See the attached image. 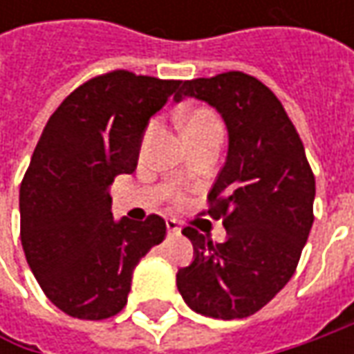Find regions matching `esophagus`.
<instances>
[{
  "mask_svg": "<svg viewBox=\"0 0 354 354\" xmlns=\"http://www.w3.org/2000/svg\"><path fill=\"white\" fill-rule=\"evenodd\" d=\"M167 232H169V234H179V232H181L179 221H175V218H167Z\"/></svg>",
  "mask_w": 354,
  "mask_h": 354,
  "instance_id": "obj_1",
  "label": "esophagus"
}]
</instances>
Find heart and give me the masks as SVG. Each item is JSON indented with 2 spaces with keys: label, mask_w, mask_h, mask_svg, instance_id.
Segmentation results:
<instances>
[{
  "label": "heart",
  "mask_w": 354,
  "mask_h": 354,
  "mask_svg": "<svg viewBox=\"0 0 354 354\" xmlns=\"http://www.w3.org/2000/svg\"><path fill=\"white\" fill-rule=\"evenodd\" d=\"M221 126L218 118L214 116L212 112L205 110V108H197L193 112H189L187 116L183 118V131L185 138L187 136H193V133H198V131H205V129H211ZM156 128V122H151L147 128H145V133H143V140H147L151 136V131Z\"/></svg>",
  "instance_id": "heart-1"
}]
</instances>
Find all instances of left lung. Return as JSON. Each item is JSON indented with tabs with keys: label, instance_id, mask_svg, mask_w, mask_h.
Wrapping results in <instances>:
<instances>
[{
	"label": "left lung",
	"instance_id": "1",
	"mask_svg": "<svg viewBox=\"0 0 354 354\" xmlns=\"http://www.w3.org/2000/svg\"><path fill=\"white\" fill-rule=\"evenodd\" d=\"M193 96L221 112L228 129L225 167L209 193L225 242L185 226L195 260L177 272L185 304L214 319H244L293 276L313 225L315 177L299 133L278 96L258 78L230 71L185 80L175 100Z\"/></svg>",
	"mask_w": 354,
	"mask_h": 354
}]
</instances>
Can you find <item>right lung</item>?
Here are the masks:
<instances>
[{"instance_id": "add662e5", "label": "right lung", "mask_w": 354, "mask_h": 354, "mask_svg": "<svg viewBox=\"0 0 354 354\" xmlns=\"http://www.w3.org/2000/svg\"><path fill=\"white\" fill-rule=\"evenodd\" d=\"M181 80L112 71L73 90L48 118L19 191L21 244L41 290L71 317L108 319L165 221H114L110 185L138 165L143 129Z\"/></svg>"}]
</instances>
